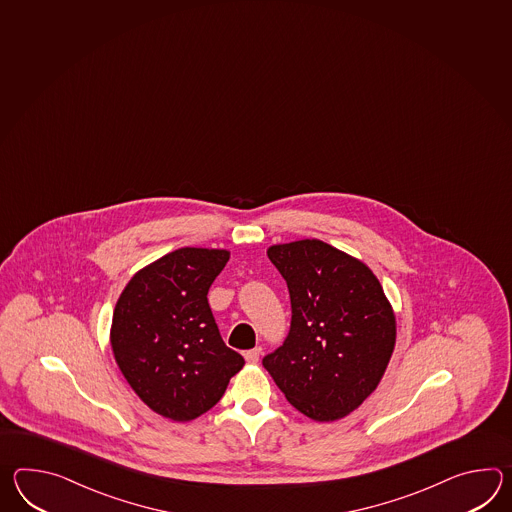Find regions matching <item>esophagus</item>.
Wrapping results in <instances>:
<instances>
[{"label": "esophagus", "mask_w": 512, "mask_h": 512, "mask_svg": "<svg viewBox=\"0 0 512 512\" xmlns=\"http://www.w3.org/2000/svg\"><path fill=\"white\" fill-rule=\"evenodd\" d=\"M261 354V347H255V349H251V351H246V353H244V358H246V362H248V364H257V362H259V358H261Z\"/></svg>", "instance_id": "34e87169"}]
</instances>
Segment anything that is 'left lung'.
Here are the masks:
<instances>
[{"mask_svg":"<svg viewBox=\"0 0 512 512\" xmlns=\"http://www.w3.org/2000/svg\"><path fill=\"white\" fill-rule=\"evenodd\" d=\"M288 284V338L262 365L308 419L338 421L362 406L386 373L397 319L365 262L318 239L273 244Z\"/></svg>","mask_w":512,"mask_h":512,"instance_id":"1","label":"left lung"}]
</instances>
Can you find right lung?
Masks as SVG:
<instances>
[{
  "label": "right lung",
  "mask_w": 512,
  "mask_h": 512,
  "mask_svg": "<svg viewBox=\"0 0 512 512\" xmlns=\"http://www.w3.org/2000/svg\"><path fill=\"white\" fill-rule=\"evenodd\" d=\"M228 250L180 248L134 273L117 299L110 343L126 382L161 417L189 422L215 406L244 358L226 347L207 292Z\"/></svg>",
  "instance_id": "1"
}]
</instances>
